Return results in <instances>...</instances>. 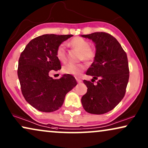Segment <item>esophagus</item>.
<instances>
[{"label":"esophagus","instance_id":"esophagus-1","mask_svg":"<svg viewBox=\"0 0 148 148\" xmlns=\"http://www.w3.org/2000/svg\"><path fill=\"white\" fill-rule=\"evenodd\" d=\"M76 80H77V83H82V80L80 78H76Z\"/></svg>","mask_w":148,"mask_h":148}]
</instances>
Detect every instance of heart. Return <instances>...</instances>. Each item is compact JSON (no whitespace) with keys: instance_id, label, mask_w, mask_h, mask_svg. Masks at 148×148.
<instances>
[{"instance_id":"obj_1","label":"heart","mask_w":148,"mask_h":148,"mask_svg":"<svg viewBox=\"0 0 148 148\" xmlns=\"http://www.w3.org/2000/svg\"><path fill=\"white\" fill-rule=\"evenodd\" d=\"M69 44L73 48L80 52V60H84L88 62H91L96 58V50L95 48L91 47L90 43L88 40L82 37H76L71 40ZM56 56L60 61L64 62L66 60V49L63 44H60L56 48ZM85 69H86V65L84 63H67L62 66V71L64 73L72 75L74 76L79 75Z\"/></svg>"}]
</instances>
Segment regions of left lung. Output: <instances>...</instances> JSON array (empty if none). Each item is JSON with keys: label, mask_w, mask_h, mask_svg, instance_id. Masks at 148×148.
Here are the masks:
<instances>
[{"label": "left lung", "mask_w": 148, "mask_h": 148, "mask_svg": "<svg viewBox=\"0 0 148 148\" xmlns=\"http://www.w3.org/2000/svg\"><path fill=\"white\" fill-rule=\"evenodd\" d=\"M96 44V56L86 75L93 77L94 85L84 80L88 88L82 98L86 112L102 114L117 106L124 98L129 78V69L126 52L116 38L106 32L82 35Z\"/></svg>", "instance_id": "1"}]
</instances>
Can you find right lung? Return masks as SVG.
<instances>
[{"instance_id":"1","label":"right lung","mask_w":148,"mask_h":148,"mask_svg":"<svg viewBox=\"0 0 148 148\" xmlns=\"http://www.w3.org/2000/svg\"><path fill=\"white\" fill-rule=\"evenodd\" d=\"M73 35L45 34L32 40L21 52L17 75L22 94L34 108L44 112L57 110L66 94L77 85L73 76L64 74L58 79L49 76L61 69L56 48Z\"/></svg>"}]
</instances>
